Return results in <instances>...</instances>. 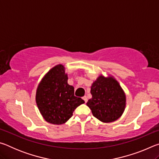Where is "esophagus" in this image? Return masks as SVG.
<instances>
[{
  "mask_svg": "<svg viewBox=\"0 0 159 159\" xmlns=\"http://www.w3.org/2000/svg\"><path fill=\"white\" fill-rule=\"evenodd\" d=\"M83 100H84V102H85V103H86V102H87V101H88V99H87V98H86V96H84V97H83Z\"/></svg>",
  "mask_w": 159,
  "mask_h": 159,
  "instance_id": "esophagus-1",
  "label": "esophagus"
}]
</instances>
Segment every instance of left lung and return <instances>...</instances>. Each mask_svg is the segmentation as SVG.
<instances>
[{
  "mask_svg": "<svg viewBox=\"0 0 159 159\" xmlns=\"http://www.w3.org/2000/svg\"><path fill=\"white\" fill-rule=\"evenodd\" d=\"M92 98L87 105L94 116L102 122L116 120L125 107V95L118 83L113 77L100 76L91 86Z\"/></svg>",
  "mask_w": 159,
  "mask_h": 159,
  "instance_id": "left-lung-1",
  "label": "left lung"
}]
</instances>
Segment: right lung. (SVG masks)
Instances as JSON below:
<instances>
[{
  "label": "right lung",
  "instance_id": "1",
  "mask_svg": "<svg viewBox=\"0 0 159 159\" xmlns=\"http://www.w3.org/2000/svg\"><path fill=\"white\" fill-rule=\"evenodd\" d=\"M67 80L64 66L59 64L48 72L37 88V106L45 120L52 124L66 123L75 109L85 102L74 95V88Z\"/></svg>",
  "mask_w": 159,
  "mask_h": 159
}]
</instances>
